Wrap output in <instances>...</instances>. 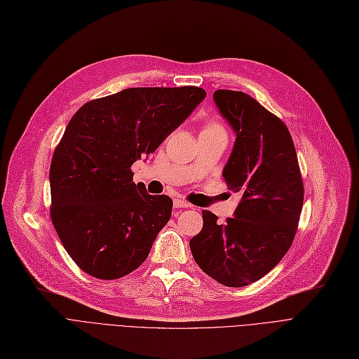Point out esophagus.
Returning <instances> with one entry per match:
<instances>
[{
    "label": "esophagus",
    "mask_w": 359,
    "mask_h": 359,
    "mask_svg": "<svg viewBox=\"0 0 359 359\" xmlns=\"http://www.w3.org/2000/svg\"><path fill=\"white\" fill-rule=\"evenodd\" d=\"M173 205H175V208H177V210H180V208H189V203H187L186 201H183V199H180V198H176L175 201H173Z\"/></svg>",
    "instance_id": "34e87169"
}]
</instances>
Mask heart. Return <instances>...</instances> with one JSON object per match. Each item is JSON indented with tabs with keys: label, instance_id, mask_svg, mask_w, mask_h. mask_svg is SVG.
Here are the masks:
<instances>
[{
	"label": "heart",
	"instance_id": "obj_1",
	"mask_svg": "<svg viewBox=\"0 0 359 359\" xmlns=\"http://www.w3.org/2000/svg\"><path fill=\"white\" fill-rule=\"evenodd\" d=\"M211 128H221V126H218L217 123H211V125H208V126H206L205 129H211Z\"/></svg>",
	"mask_w": 359,
	"mask_h": 359
}]
</instances>
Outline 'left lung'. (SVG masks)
Listing matches in <instances>:
<instances>
[{
  "label": "left lung",
  "mask_w": 359,
  "mask_h": 359,
  "mask_svg": "<svg viewBox=\"0 0 359 359\" xmlns=\"http://www.w3.org/2000/svg\"><path fill=\"white\" fill-rule=\"evenodd\" d=\"M214 102L236 135L222 177L241 199L225 224L203 211V227L189 246L206 275L238 288L265 276L290 250L304 187L284 122L243 91L217 90Z\"/></svg>",
  "instance_id": "left-lung-1"
}]
</instances>
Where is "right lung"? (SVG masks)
Wrapping results in <instances>:
<instances>
[{"label": "right lung", "instance_id": "add662e5", "mask_svg": "<svg viewBox=\"0 0 359 359\" xmlns=\"http://www.w3.org/2000/svg\"><path fill=\"white\" fill-rule=\"evenodd\" d=\"M201 87H137L91 100L71 118L50 163V218L88 275L118 279L147 259L173 201L148 195L130 165L148 157L205 99Z\"/></svg>", "mask_w": 359, "mask_h": 359}]
</instances>
